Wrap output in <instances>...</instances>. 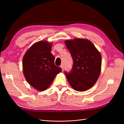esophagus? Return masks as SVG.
<instances>
[{"mask_svg":"<svg viewBox=\"0 0 124 124\" xmlns=\"http://www.w3.org/2000/svg\"><path fill=\"white\" fill-rule=\"evenodd\" d=\"M60 67H61V68L62 69V70H63V65H61Z\"/></svg>","mask_w":124,"mask_h":124,"instance_id":"1","label":"esophagus"}]
</instances>
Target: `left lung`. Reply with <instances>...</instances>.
Returning a JSON list of instances; mask_svg holds the SVG:
<instances>
[{"mask_svg":"<svg viewBox=\"0 0 124 124\" xmlns=\"http://www.w3.org/2000/svg\"><path fill=\"white\" fill-rule=\"evenodd\" d=\"M73 59L70 72L65 71L67 80L73 89L84 92L91 88L99 77L101 56L91 41L75 39L65 41Z\"/></svg>","mask_w":124,"mask_h":124,"instance_id":"1","label":"left lung"}]
</instances>
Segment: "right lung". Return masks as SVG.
<instances>
[{"instance_id":"add662e5","label":"right lung","mask_w":124,"mask_h":124,"mask_svg":"<svg viewBox=\"0 0 124 124\" xmlns=\"http://www.w3.org/2000/svg\"><path fill=\"white\" fill-rule=\"evenodd\" d=\"M51 48L52 43L39 41L29 48L23 59V73L26 81L40 91L49 87L56 75L62 70L61 67L55 65Z\"/></svg>"}]
</instances>
